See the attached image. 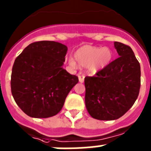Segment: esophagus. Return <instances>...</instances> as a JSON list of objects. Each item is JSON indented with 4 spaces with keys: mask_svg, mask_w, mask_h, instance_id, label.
<instances>
[{
    "mask_svg": "<svg viewBox=\"0 0 151 151\" xmlns=\"http://www.w3.org/2000/svg\"><path fill=\"white\" fill-rule=\"evenodd\" d=\"M78 81L81 83L84 82V81H85V76H84L83 75H78Z\"/></svg>",
    "mask_w": 151,
    "mask_h": 151,
    "instance_id": "esophagus-1",
    "label": "esophagus"
}]
</instances>
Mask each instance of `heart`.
Masks as SVG:
<instances>
[{
	"label": "heart",
	"mask_w": 151,
	"mask_h": 151,
	"mask_svg": "<svg viewBox=\"0 0 151 151\" xmlns=\"http://www.w3.org/2000/svg\"><path fill=\"white\" fill-rule=\"evenodd\" d=\"M113 54L107 47H101L91 45L79 47L74 53V59L69 58L68 63L73 68L85 67L89 75H94L101 71L111 63Z\"/></svg>",
	"instance_id": "b5f03b06"
}]
</instances>
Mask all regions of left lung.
Returning <instances> with one entry per match:
<instances>
[{
  "instance_id": "8db88e82",
  "label": "left lung",
  "mask_w": 151,
  "mask_h": 151,
  "mask_svg": "<svg viewBox=\"0 0 151 151\" xmlns=\"http://www.w3.org/2000/svg\"><path fill=\"white\" fill-rule=\"evenodd\" d=\"M119 57L95 76L85 78V105L99 120L120 118L133 106L139 94L141 67L130 47L114 42Z\"/></svg>"
}]
</instances>
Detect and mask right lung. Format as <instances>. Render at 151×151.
Returning a JSON list of instances; mask_svg holds the SVG:
<instances>
[{
  "mask_svg": "<svg viewBox=\"0 0 151 151\" xmlns=\"http://www.w3.org/2000/svg\"><path fill=\"white\" fill-rule=\"evenodd\" d=\"M67 47L51 41L28 45L16 58L12 69L11 92L26 115L48 118L63 106L69 92L78 82L63 68Z\"/></svg>",
  "mask_w": 151,
  "mask_h": 151,
  "instance_id": "obj_1",
  "label": "right lung"
}]
</instances>
